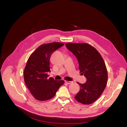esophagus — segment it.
Instances as JSON below:
<instances>
[{"label": "esophagus", "instance_id": "obj_1", "mask_svg": "<svg viewBox=\"0 0 127 127\" xmlns=\"http://www.w3.org/2000/svg\"><path fill=\"white\" fill-rule=\"evenodd\" d=\"M64 82L66 83H67V84H71V83H73L72 81H67V80H64Z\"/></svg>", "mask_w": 127, "mask_h": 127}]
</instances>
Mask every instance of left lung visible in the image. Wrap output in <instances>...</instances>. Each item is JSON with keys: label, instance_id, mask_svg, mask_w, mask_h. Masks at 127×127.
Masks as SVG:
<instances>
[{"label": "left lung", "instance_id": "8db88e82", "mask_svg": "<svg viewBox=\"0 0 127 127\" xmlns=\"http://www.w3.org/2000/svg\"><path fill=\"white\" fill-rule=\"evenodd\" d=\"M65 45L76 57L80 72L87 79L84 84L77 83L80 88L75 98L83 104H90L97 100L106 86L104 61L97 50L87 43H67Z\"/></svg>", "mask_w": 127, "mask_h": 127}]
</instances>
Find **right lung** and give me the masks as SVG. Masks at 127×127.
I'll list each match as a JSON object with an SVG mask.
<instances>
[{
    "mask_svg": "<svg viewBox=\"0 0 127 127\" xmlns=\"http://www.w3.org/2000/svg\"><path fill=\"white\" fill-rule=\"evenodd\" d=\"M64 45L60 42H52L39 46L27 61L24 70L26 85L37 100H48L55 96L64 81L49 79L47 73L50 71V59L52 53Z\"/></svg>",
    "mask_w": 127,
    "mask_h": 127,
    "instance_id": "right-lung-1",
    "label": "right lung"
}]
</instances>
